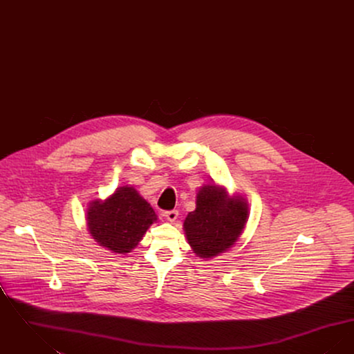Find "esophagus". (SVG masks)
<instances>
[{
	"label": "esophagus",
	"instance_id": "1",
	"mask_svg": "<svg viewBox=\"0 0 354 354\" xmlns=\"http://www.w3.org/2000/svg\"><path fill=\"white\" fill-rule=\"evenodd\" d=\"M165 216H166V219L172 223V221H175V220L178 219L179 212H178L176 209H171V211H166V212H165Z\"/></svg>",
	"mask_w": 354,
	"mask_h": 354
}]
</instances>
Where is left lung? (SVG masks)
Masks as SVG:
<instances>
[{
  "mask_svg": "<svg viewBox=\"0 0 354 354\" xmlns=\"http://www.w3.org/2000/svg\"><path fill=\"white\" fill-rule=\"evenodd\" d=\"M248 204L243 196H230L216 185H205L198 192L196 209L185 220L188 244L199 257L211 259L231 248L245 227Z\"/></svg>",
  "mask_w": 354,
  "mask_h": 354,
  "instance_id": "obj_1",
  "label": "left lung"
}]
</instances>
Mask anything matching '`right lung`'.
Returning <instances> with one entry per match:
<instances>
[{"instance_id": "right-lung-1", "label": "right lung", "mask_w": 354, "mask_h": 354, "mask_svg": "<svg viewBox=\"0 0 354 354\" xmlns=\"http://www.w3.org/2000/svg\"><path fill=\"white\" fill-rule=\"evenodd\" d=\"M88 232L109 251L131 252L158 218L134 187L123 185L106 201L90 203L86 214Z\"/></svg>"}]
</instances>
